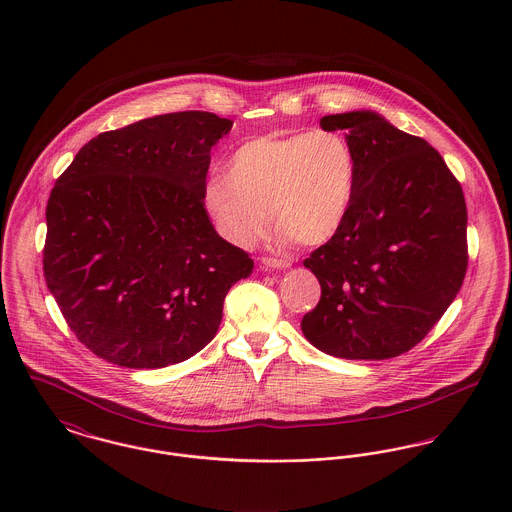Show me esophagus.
Listing matches in <instances>:
<instances>
[{
    "label": "esophagus",
    "instance_id": "1",
    "mask_svg": "<svg viewBox=\"0 0 512 512\" xmlns=\"http://www.w3.org/2000/svg\"><path fill=\"white\" fill-rule=\"evenodd\" d=\"M262 264L266 268H276V270H286L292 266L288 260H278V258H262Z\"/></svg>",
    "mask_w": 512,
    "mask_h": 512
}]
</instances>
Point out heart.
<instances>
[{
    "instance_id": "heart-1",
    "label": "heart",
    "mask_w": 512,
    "mask_h": 512,
    "mask_svg": "<svg viewBox=\"0 0 512 512\" xmlns=\"http://www.w3.org/2000/svg\"><path fill=\"white\" fill-rule=\"evenodd\" d=\"M357 175V155L337 132L266 134L230 155L226 175L209 179L205 207L238 248H250L270 217L280 242L319 246L349 217Z\"/></svg>"
}]
</instances>
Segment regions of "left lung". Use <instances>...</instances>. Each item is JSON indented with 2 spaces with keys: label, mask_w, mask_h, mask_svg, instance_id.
<instances>
[{
  "label": "left lung",
  "mask_w": 512,
  "mask_h": 512,
  "mask_svg": "<svg viewBox=\"0 0 512 512\" xmlns=\"http://www.w3.org/2000/svg\"><path fill=\"white\" fill-rule=\"evenodd\" d=\"M321 128L345 130L359 175L343 228L303 262L321 299L301 331L339 359H392L428 335L463 284V191L434 147L376 112L323 116Z\"/></svg>",
  "instance_id": "8db88e82"
}]
</instances>
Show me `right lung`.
<instances>
[{
	"instance_id": "right-lung-1",
	"label": "right lung",
	"mask_w": 512,
	"mask_h": 512,
	"mask_svg": "<svg viewBox=\"0 0 512 512\" xmlns=\"http://www.w3.org/2000/svg\"><path fill=\"white\" fill-rule=\"evenodd\" d=\"M232 122L175 112L92 138L47 203L43 272L76 339L126 368L187 361L213 341L252 258L205 211L211 149Z\"/></svg>"
}]
</instances>
